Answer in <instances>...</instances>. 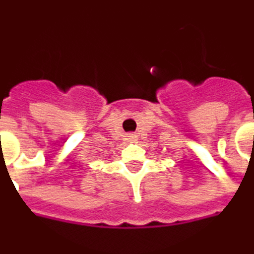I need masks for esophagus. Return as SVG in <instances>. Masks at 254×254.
<instances>
[{"label":"esophagus","instance_id":"1","mask_svg":"<svg viewBox=\"0 0 254 254\" xmlns=\"http://www.w3.org/2000/svg\"><path fill=\"white\" fill-rule=\"evenodd\" d=\"M127 140H129V141H134V140H136V134H133V133H130V134H127Z\"/></svg>","mask_w":254,"mask_h":254}]
</instances>
